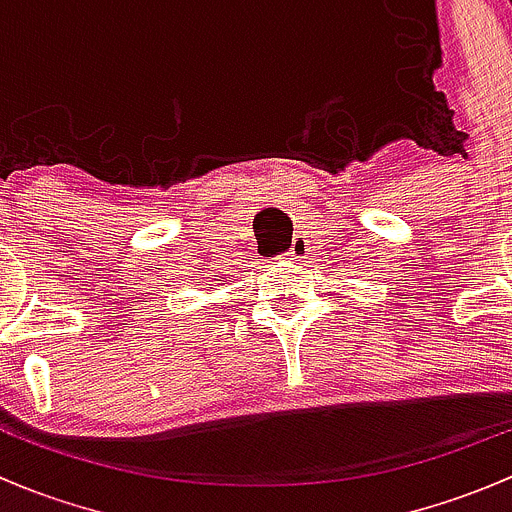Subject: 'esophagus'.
Returning a JSON list of instances; mask_svg holds the SVG:
<instances>
[{"instance_id": "esophagus-1", "label": "esophagus", "mask_w": 512, "mask_h": 512, "mask_svg": "<svg viewBox=\"0 0 512 512\" xmlns=\"http://www.w3.org/2000/svg\"><path fill=\"white\" fill-rule=\"evenodd\" d=\"M309 255V247H307V240H304L302 235H294V240H292V245H289V250H287V257L289 260H304V257Z\"/></svg>"}]
</instances>
